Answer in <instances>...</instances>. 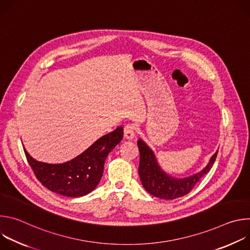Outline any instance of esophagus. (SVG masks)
I'll return each instance as SVG.
<instances>
[{"mask_svg":"<svg viewBox=\"0 0 250 250\" xmlns=\"http://www.w3.org/2000/svg\"><path fill=\"white\" fill-rule=\"evenodd\" d=\"M124 134L126 139H132L135 136V127L133 125H126L124 128Z\"/></svg>","mask_w":250,"mask_h":250,"instance_id":"obj_1","label":"esophagus"}]
</instances>
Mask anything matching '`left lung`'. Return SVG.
I'll return each instance as SVG.
<instances>
[{
  "label": "left lung",
  "instance_id": "obj_1",
  "mask_svg": "<svg viewBox=\"0 0 250 250\" xmlns=\"http://www.w3.org/2000/svg\"><path fill=\"white\" fill-rule=\"evenodd\" d=\"M137 146L140 154L138 174L142 186L152 196L164 200H173L188 194L210 170L218 155L217 150L200 172L185 178H175L162 170L154 152L141 138L137 140Z\"/></svg>",
  "mask_w": 250,
  "mask_h": 250
}]
</instances>
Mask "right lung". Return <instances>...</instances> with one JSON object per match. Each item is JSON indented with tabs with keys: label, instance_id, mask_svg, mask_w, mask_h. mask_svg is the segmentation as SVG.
I'll return each mask as SVG.
<instances>
[{
	"label": "right lung",
	"instance_id": "right-lung-1",
	"mask_svg": "<svg viewBox=\"0 0 250 250\" xmlns=\"http://www.w3.org/2000/svg\"><path fill=\"white\" fill-rule=\"evenodd\" d=\"M124 136L123 126L104 134L75 158L59 164L35 160L23 148L26 159L41 183L48 190L71 198L88 195L100 183L109 153Z\"/></svg>",
	"mask_w": 250,
	"mask_h": 250
}]
</instances>
